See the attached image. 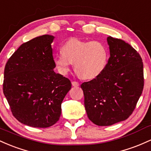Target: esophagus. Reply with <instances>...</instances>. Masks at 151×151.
Listing matches in <instances>:
<instances>
[{"instance_id": "34e87169", "label": "esophagus", "mask_w": 151, "mask_h": 151, "mask_svg": "<svg viewBox=\"0 0 151 151\" xmlns=\"http://www.w3.org/2000/svg\"><path fill=\"white\" fill-rule=\"evenodd\" d=\"M72 86H74V87H78V86H79V83L76 82V81H73Z\"/></svg>"}]
</instances>
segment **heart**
<instances>
[{"label": "heart", "instance_id": "b5f03b06", "mask_svg": "<svg viewBox=\"0 0 151 151\" xmlns=\"http://www.w3.org/2000/svg\"><path fill=\"white\" fill-rule=\"evenodd\" d=\"M60 53L53 56L58 70L65 75L74 63L77 75L84 79H93L101 75L108 63V49L103 43L71 38L61 47Z\"/></svg>", "mask_w": 151, "mask_h": 151}]
</instances>
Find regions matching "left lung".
Returning a JSON list of instances; mask_svg holds the SVG:
<instances>
[{
	"mask_svg": "<svg viewBox=\"0 0 151 151\" xmlns=\"http://www.w3.org/2000/svg\"><path fill=\"white\" fill-rule=\"evenodd\" d=\"M107 41L110 58L106 68L81 86L88 117L99 126L126 120L134 111L144 86L139 53L121 39L109 36Z\"/></svg>",
	"mask_w": 151,
	"mask_h": 151,
	"instance_id": "left-lung-1",
	"label": "left lung"
}]
</instances>
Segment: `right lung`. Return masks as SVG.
I'll return each instance as SVG.
<instances>
[{
	"mask_svg": "<svg viewBox=\"0 0 151 151\" xmlns=\"http://www.w3.org/2000/svg\"><path fill=\"white\" fill-rule=\"evenodd\" d=\"M53 39L43 35L23 43L5 67L3 93L13 116L28 126L48 128L56 123L71 88L70 80L53 70Z\"/></svg>",
	"mask_w": 151,
	"mask_h": 151,
	"instance_id": "right-lung-1",
	"label": "right lung"
}]
</instances>
